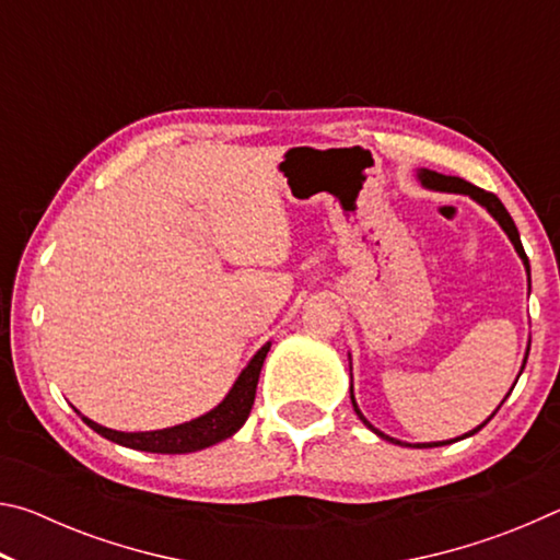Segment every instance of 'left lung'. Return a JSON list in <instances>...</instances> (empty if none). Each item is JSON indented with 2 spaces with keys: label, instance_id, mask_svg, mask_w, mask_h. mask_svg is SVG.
Listing matches in <instances>:
<instances>
[{
  "label": "left lung",
  "instance_id": "8db88e82",
  "mask_svg": "<svg viewBox=\"0 0 560 560\" xmlns=\"http://www.w3.org/2000/svg\"><path fill=\"white\" fill-rule=\"evenodd\" d=\"M417 179H420L422 183V187H428V189H440V192H457V195H467V197H471L474 202L477 205H481L485 207V210L494 217V220L499 222V226L501 230L506 232V236H509V242L514 244V249H516V254L521 257V261H524V267H526V277H528V289H530V267H528V257H526V252H524V246H521V236H518V230H516V224H514V220H511V214L506 212V207L501 205V200L497 195H491V192H487V189H481V187H477V185H471V183H467V179H462V177H452V175H440V173H434V170H428V167H422L420 173H417ZM350 358V355H348ZM526 358H528V348H526V355H524V363H521V371H518V375L524 373V368H526ZM518 375H516V381H518ZM353 377V375H350ZM516 385V383H514ZM514 385H511V390H514ZM511 393H506V397H509ZM504 397V400H506ZM504 400H501V405H504ZM350 402H353V410H355V415L360 417V422L365 424L368 430H373L377 438L381 440H385V442H393V444H405V447H417V450H424V447H442V444H452V442H457V440H464V438H471V434H477L481 428H485V424L491 420V417H494L497 412H499V407L494 412H491V417L487 422H481L479 428H474V430H469L467 434H462V438H454V440H442V442H420V444H407V442H400V440H395V438H390V434H385V432H381L377 428H373L371 422L365 420V415L360 412V407H358V402H355V395H353V383H350Z\"/></svg>",
  "mask_w": 560,
  "mask_h": 560
}]
</instances>
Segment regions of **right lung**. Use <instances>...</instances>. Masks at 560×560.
<instances>
[{"label":"right lung","instance_id":"1","mask_svg":"<svg viewBox=\"0 0 560 560\" xmlns=\"http://www.w3.org/2000/svg\"><path fill=\"white\" fill-rule=\"evenodd\" d=\"M271 343H264L257 353H254V358L246 363L240 377L234 381L232 390L224 395V400L220 405L212 407L210 412L195 417V420L175 424V428L153 430V432H118L89 420V417H83L79 410L75 412L83 417V422H86L93 432H98L101 438L120 444V447L155 452V454H187V452L212 447V444L232 438L234 432H240V428L246 422V417H249L254 395H257L259 373Z\"/></svg>","mask_w":560,"mask_h":560}]
</instances>
